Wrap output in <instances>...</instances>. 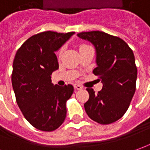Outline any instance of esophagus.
<instances>
[{
  "mask_svg": "<svg viewBox=\"0 0 150 150\" xmlns=\"http://www.w3.org/2000/svg\"><path fill=\"white\" fill-rule=\"evenodd\" d=\"M74 87H75V89H77V90H80V89H82V88H83V87H82L81 85H79V84H77V83L74 84Z\"/></svg>",
  "mask_w": 150,
  "mask_h": 150,
  "instance_id": "obj_1",
  "label": "esophagus"
}]
</instances>
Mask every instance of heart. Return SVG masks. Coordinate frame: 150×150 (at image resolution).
Returning <instances> with one entry per match:
<instances>
[{
	"label": "heart",
	"instance_id": "1",
	"mask_svg": "<svg viewBox=\"0 0 150 150\" xmlns=\"http://www.w3.org/2000/svg\"><path fill=\"white\" fill-rule=\"evenodd\" d=\"M88 47H90L88 45H85V44H82V45L79 46V51H81V50H83V49H86V48H88ZM62 53V49H60L59 51H58L57 55L58 56H61Z\"/></svg>",
	"mask_w": 150,
	"mask_h": 150
}]
</instances>
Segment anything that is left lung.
<instances>
[{
    "mask_svg": "<svg viewBox=\"0 0 150 150\" xmlns=\"http://www.w3.org/2000/svg\"><path fill=\"white\" fill-rule=\"evenodd\" d=\"M77 35L94 46L97 67L93 72L103 83L98 93L87 88L89 98L84 103L85 112L102 125L117 122L126 113L135 94L137 68L134 53L122 38L104 32H83Z\"/></svg>",
    "mask_w": 150,
    "mask_h": 150,
    "instance_id": "left-lung-1",
    "label": "left lung"
}]
</instances>
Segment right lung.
<instances>
[{
	"mask_svg": "<svg viewBox=\"0 0 150 150\" xmlns=\"http://www.w3.org/2000/svg\"><path fill=\"white\" fill-rule=\"evenodd\" d=\"M74 33H38L25 41L15 54L11 82L16 102L26 120L40 131H54L66 119V103L74 87L53 85L51 75L59 68L55 52Z\"/></svg>",
	"mask_w": 150,
	"mask_h": 150,
	"instance_id": "add662e5",
	"label": "right lung"
}]
</instances>
